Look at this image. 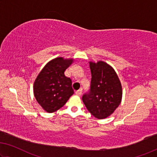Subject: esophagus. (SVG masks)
I'll return each mask as SVG.
<instances>
[{
	"label": "esophagus",
	"mask_w": 157,
	"mask_h": 157,
	"mask_svg": "<svg viewBox=\"0 0 157 157\" xmlns=\"http://www.w3.org/2000/svg\"><path fill=\"white\" fill-rule=\"evenodd\" d=\"M82 92V89H81V90H79L78 91H76L75 94H76V95H78V96H81Z\"/></svg>",
	"instance_id": "obj_1"
}]
</instances>
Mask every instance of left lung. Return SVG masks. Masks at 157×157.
I'll return each instance as SVG.
<instances>
[{
  "label": "left lung",
  "mask_w": 157,
  "mask_h": 157,
  "mask_svg": "<svg viewBox=\"0 0 157 157\" xmlns=\"http://www.w3.org/2000/svg\"><path fill=\"white\" fill-rule=\"evenodd\" d=\"M92 74L90 90L82 101L95 118L104 119L118 108L122 99V86L116 72L104 61L90 62Z\"/></svg>",
  "instance_id": "obj_1"
}]
</instances>
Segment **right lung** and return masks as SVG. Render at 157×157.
Masks as SVG:
<instances>
[{"instance_id":"1","label":"right lung","mask_w":157,"mask_h":157,"mask_svg":"<svg viewBox=\"0 0 157 157\" xmlns=\"http://www.w3.org/2000/svg\"><path fill=\"white\" fill-rule=\"evenodd\" d=\"M72 62L73 59L56 58L44 67L35 79L34 97L48 113L60 109L74 94L71 79L64 74Z\"/></svg>"}]
</instances>
